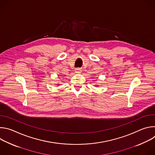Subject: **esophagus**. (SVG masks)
Masks as SVG:
<instances>
[{"mask_svg":"<svg viewBox=\"0 0 155 155\" xmlns=\"http://www.w3.org/2000/svg\"><path fill=\"white\" fill-rule=\"evenodd\" d=\"M81 69H80V68H77V69H75V73H77V74H80L81 72Z\"/></svg>","mask_w":155,"mask_h":155,"instance_id":"esophagus-1","label":"esophagus"}]
</instances>
